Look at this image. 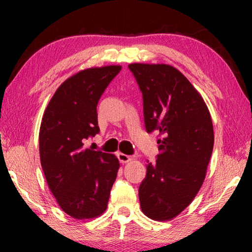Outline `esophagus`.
Instances as JSON below:
<instances>
[{
    "label": "esophagus",
    "mask_w": 252,
    "mask_h": 252,
    "mask_svg": "<svg viewBox=\"0 0 252 252\" xmlns=\"http://www.w3.org/2000/svg\"><path fill=\"white\" fill-rule=\"evenodd\" d=\"M117 156H118V159H119L120 163H127V161H129L133 158L132 156H128V155H125V154H122V153H119L118 155H117Z\"/></svg>",
    "instance_id": "esophagus-1"
}]
</instances>
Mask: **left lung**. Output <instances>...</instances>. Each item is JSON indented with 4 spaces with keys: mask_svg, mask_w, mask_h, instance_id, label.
<instances>
[{
    "mask_svg": "<svg viewBox=\"0 0 252 252\" xmlns=\"http://www.w3.org/2000/svg\"><path fill=\"white\" fill-rule=\"evenodd\" d=\"M143 97L144 125L158 133L157 159L147 161L139 187L142 212L165 221L192 202L205 179L215 142L204 99L187 78L166 64H129Z\"/></svg>",
    "mask_w": 252,
    "mask_h": 252,
    "instance_id": "1",
    "label": "left lung"
}]
</instances>
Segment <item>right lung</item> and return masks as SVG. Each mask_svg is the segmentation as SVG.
Masks as SVG:
<instances>
[{
	"mask_svg": "<svg viewBox=\"0 0 252 252\" xmlns=\"http://www.w3.org/2000/svg\"><path fill=\"white\" fill-rule=\"evenodd\" d=\"M120 70L109 65L78 72L58 87L43 113L41 166L58 205L72 218H95L108 206L119 160L84 144L99 132L97 103Z\"/></svg>",
	"mask_w": 252,
	"mask_h": 252,
	"instance_id": "right-lung-1",
	"label": "right lung"
}]
</instances>
